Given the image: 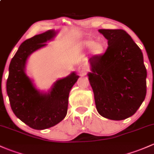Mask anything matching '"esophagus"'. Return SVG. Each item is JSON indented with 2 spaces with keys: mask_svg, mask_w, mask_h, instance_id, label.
<instances>
[{
  "mask_svg": "<svg viewBox=\"0 0 154 154\" xmlns=\"http://www.w3.org/2000/svg\"><path fill=\"white\" fill-rule=\"evenodd\" d=\"M78 71L80 73V75H84L86 74V72H87V68L85 65L84 64H81L79 67H78Z\"/></svg>",
  "mask_w": 154,
  "mask_h": 154,
  "instance_id": "1",
  "label": "esophagus"
}]
</instances>
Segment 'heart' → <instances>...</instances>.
<instances>
[{
  "label": "heart",
  "instance_id": "obj_1",
  "mask_svg": "<svg viewBox=\"0 0 154 154\" xmlns=\"http://www.w3.org/2000/svg\"><path fill=\"white\" fill-rule=\"evenodd\" d=\"M81 46L84 48H92V53L94 55H100L103 53L105 46L101 42L95 43L92 40H86L81 43Z\"/></svg>",
  "mask_w": 154,
  "mask_h": 154
}]
</instances>
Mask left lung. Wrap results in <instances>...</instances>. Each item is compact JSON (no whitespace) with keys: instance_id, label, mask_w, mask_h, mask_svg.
I'll return each instance as SVG.
<instances>
[{"instance_id":"8db88e82","label":"left lung","mask_w":154,"mask_h":154,"mask_svg":"<svg viewBox=\"0 0 154 154\" xmlns=\"http://www.w3.org/2000/svg\"><path fill=\"white\" fill-rule=\"evenodd\" d=\"M98 31L108 40V48L103 55L89 60V81L97 111L107 119L125 120L137 112L146 95L143 53L124 30Z\"/></svg>"}]
</instances>
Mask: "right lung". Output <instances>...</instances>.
Segmentation results:
<instances>
[{
	"label": "right lung",
	"mask_w": 154,
	"mask_h": 154,
	"mask_svg": "<svg viewBox=\"0 0 154 154\" xmlns=\"http://www.w3.org/2000/svg\"><path fill=\"white\" fill-rule=\"evenodd\" d=\"M57 31L48 30L26 39L11 60L6 91L11 108L17 118L31 128L42 130L54 126L65 117L71 88L79 76L72 72L57 80L48 92L42 93L26 72L27 59L32 53L47 45Z\"/></svg>",
	"instance_id": "1"
}]
</instances>
